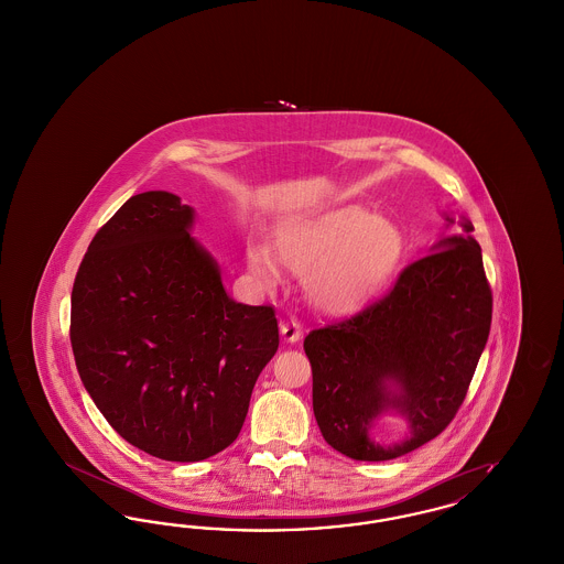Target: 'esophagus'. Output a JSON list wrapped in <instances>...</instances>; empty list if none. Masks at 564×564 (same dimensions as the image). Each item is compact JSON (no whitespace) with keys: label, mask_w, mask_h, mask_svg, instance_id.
I'll list each match as a JSON object with an SVG mask.
<instances>
[{"label":"esophagus","mask_w":564,"mask_h":564,"mask_svg":"<svg viewBox=\"0 0 564 564\" xmlns=\"http://www.w3.org/2000/svg\"><path fill=\"white\" fill-rule=\"evenodd\" d=\"M281 336L285 343H297L302 338V325L297 319L281 322Z\"/></svg>","instance_id":"obj_1"}]
</instances>
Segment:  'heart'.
I'll list each match as a JSON object with an SVG mask.
<instances>
[{
  "instance_id": "1",
  "label": "heart",
  "mask_w": 564,
  "mask_h": 564,
  "mask_svg": "<svg viewBox=\"0 0 564 564\" xmlns=\"http://www.w3.org/2000/svg\"><path fill=\"white\" fill-rule=\"evenodd\" d=\"M279 253L304 274V292L319 313L347 317L387 288L402 260L403 237L389 217L343 205L288 226ZM249 264L264 283H276L279 267L267 247L253 245Z\"/></svg>"
}]
</instances>
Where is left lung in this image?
I'll use <instances>...</instances> for the list:
<instances>
[{
  "instance_id": "8db88e82",
  "label": "left lung",
  "mask_w": 564,
  "mask_h": 564,
  "mask_svg": "<svg viewBox=\"0 0 564 564\" xmlns=\"http://www.w3.org/2000/svg\"><path fill=\"white\" fill-rule=\"evenodd\" d=\"M460 228L463 235L440 239L408 264L382 300L304 338L315 419L334 451L355 460H391L421 448L455 419L492 319L482 249L469 219ZM391 409L411 433L380 447L369 427Z\"/></svg>"
}]
</instances>
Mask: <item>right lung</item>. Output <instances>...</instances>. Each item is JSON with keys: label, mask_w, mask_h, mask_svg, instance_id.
<instances>
[{"label": "right lung", "mask_w": 564, "mask_h": 564, "mask_svg": "<svg viewBox=\"0 0 564 564\" xmlns=\"http://www.w3.org/2000/svg\"><path fill=\"white\" fill-rule=\"evenodd\" d=\"M192 221L171 192L131 196L84 253L69 327L82 382L109 425L177 463L237 440L279 349L274 308L228 297Z\"/></svg>", "instance_id": "add662e5"}]
</instances>
